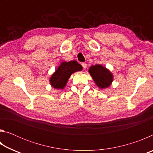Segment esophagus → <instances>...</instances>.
Here are the masks:
<instances>
[{
  "label": "esophagus",
  "mask_w": 153,
  "mask_h": 153,
  "mask_svg": "<svg viewBox=\"0 0 153 153\" xmlns=\"http://www.w3.org/2000/svg\"><path fill=\"white\" fill-rule=\"evenodd\" d=\"M82 65L83 68H84V69H86V67H87V64L86 63H82Z\"/></svg>",
  "instance_id": "esophagus-1"
}]
</instances>
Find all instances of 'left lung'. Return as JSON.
<instances>
[{
	"label": "left lung",
	"instance_id": "8db88e82",
	"mask_svg": "<svg viewBox=\"0 0 153 153\" xmlns=\"http://www.w3.org/2000/svg\"><path fill=\"white\" fill-rule=\"evenodd\" d=\"M89 73L94 82L100 88H106L113 82V76L111 72L100 65H92L89 68Z\"/></svg>",
	"mask_w": 153,
	"mask_h": 153
}]
</instances>
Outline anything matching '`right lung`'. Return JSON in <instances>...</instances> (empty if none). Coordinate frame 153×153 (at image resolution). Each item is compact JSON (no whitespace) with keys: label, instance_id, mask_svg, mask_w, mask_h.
Wrapping results in <instances>:
<instances>
[{"label":"right lung","instance_id":"1","mask_svg":"<svg viewBox=\"0 0 153 153\" xmlns=\"http://www.w3.org/2000/svg\"><path fill=\"white\" fill-rule=\"evenodd\" d=\"M82 70V66L76 61L63 62L51 77V84L56 89H63L66 86L71 75Z\"/></svg>","mask_w":153,"mask_h":153}]
</instances>
